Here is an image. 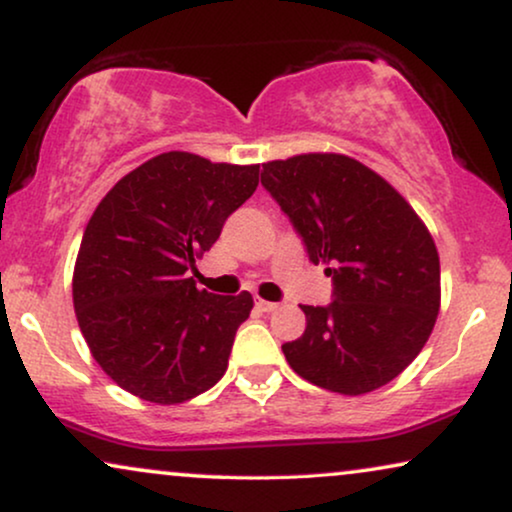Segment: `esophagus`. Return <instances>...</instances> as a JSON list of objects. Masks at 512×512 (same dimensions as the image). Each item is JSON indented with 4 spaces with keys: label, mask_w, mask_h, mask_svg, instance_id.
<instances>
[{
    "label": "esophagus",
    "mask_w": 512,
    "mask_h": 512,
    "mask_svg": "<svg viewBox=\"0 0 512 512\" xmlns=\"http://www.w3.org/2000/svg\"><path fill=\"white\" fill-rule=\"evenodd\" d=\"M256 307L261 312H275L277 310V303H270V300H263V298H256Z\"/></svg>",
    "instance_id": "34e87169"
}]
</instances>
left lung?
<instances>
[{"mask_svg": "<svg viewBox=\"0 0 512 512\" xmlns=\"http://www.w3.org/2000/svg\"><path fill=\"white\" fill-rule=\"evenodd\" d=\"M261 184L331 265L335 300L303 305L307 326L282 345L303 380L342 396L389 384L415 361L440 310L436 242L410 202L359 160L300 153L263 163Z\"/></svg>", "mask_w": 512, "mask_h": 512, "instance_id": "8db88e82", "label": "left lung"}]
</instances>
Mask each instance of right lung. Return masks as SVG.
<instances>
[{"label":"right lung","mask_w":512,"mask_h":512,"mask_svg":"<svg viewBox=\"0 0 512 512\" xmlns=\"http://www.w3.org/2000/svg\"><path fill=\"white\" fill-rule=\"evenodd\" d=\"M258 172L167 151L118 179L95 207L74 263V312L93 359L128 394L177 405L226 373L254 300L198 289L188 270L251 198Z\"/></svg>","instance_id":"obj_1"}]
</instances>
